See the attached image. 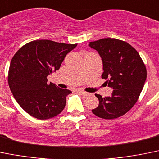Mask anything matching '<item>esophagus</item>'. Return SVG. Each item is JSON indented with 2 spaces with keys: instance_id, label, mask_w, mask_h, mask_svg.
Listing matches in <instances>:
<instances>
[{
  "instance_id": "esophagus-1",
  "label": "esophagus",
  "mask_w": 159,
  "mask_h": 159,
  "mask_svg": "<svg viewBox=\"0 0 159 159\" xmlns=\"http://www.w3.org/2000/svg\"><path fill=\"white\" fill-rule=\"evenodd\" d=\"M79 93H81V94H82V95H84V96H89V95H90V93H87V92L82 91V90H80Z\"/></svg>"
}]
</instances>
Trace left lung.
<instances>
[{"instance_id":"obj_1","label":"left lung","mask_w":159,"mask_h":159,"mask_svg":"<svg viewBox=\"0 0 159 159\" xmlns=\"http://www.w3.org/2000/svg\"><path fill=\"white\" fill-rule=\"evenodd\" d=\"M103 61L102 78L113 89L111 96L95 94L99 105L93 113L103 119H115L127 113L137 101L147 78V70L138 52L129 43L115 38L89 42Z\"/></svg>"}]
</instances>
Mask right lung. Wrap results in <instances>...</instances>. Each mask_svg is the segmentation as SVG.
I'll use <instances>...</instances> for the list:
<instances>
[{
    "label": "right lung",
    "mask_w": 159,
    "mask_h": 159,
    "mask_svg": "<svg viewBox=\"0 0 159 159\" xmlns=\"http://www.w3.org/2000/svg\"><path fill=\"white\" fill-rule=\"evenodd\" d=\"M77 44L36 40L14 55L8 70V85L19 106L30 115L48 119L64 109L66 97L71 91L48 84L47 77L59 69L66 55Z\"/></svg>",
    "instance_id": "obj_1"
}]
</instances>
